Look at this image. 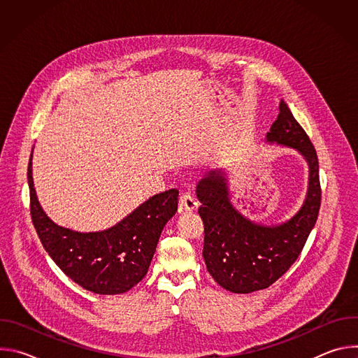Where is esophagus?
Wrapping results in <instances>:
<instances>
[{
    "mask_svg": "<svg viewBox=\"0 0 358 358\" xmlns=\"http://www.w3.org/2000/svg\"><path fill=\"white\" fill-rule=\"evenodd\" d=\"M198 207V201L189 192H185L180 198V208L184 211H194Z\"/></svg>",
    "mask_w": 358,
    "mask_h": 358,
    "instance_id": "1",
    "label": "esophagus"
}]
</instances>
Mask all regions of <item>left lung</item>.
<instances>
[{"label":"left lung","mask_w":358,"mask_h":358,"mask_svg":"<svg viewBox=\"0 0 358 358\" xmlns=\"http://www.w3.org/2000/svg\"><path fill=\"white\" fill-rule=\"evenodd\" d=\"M265 143L294 148L309 167L306 196L289 220L265 225L241 214L231 201L229 178L222 169L203 176L195 189L206 232L203 261L214 280L232 293L266 289L286 273L299 258L320 210L316 150L283 100Z\"/></svg>","instance_id":"obj_1"}]
</instances>
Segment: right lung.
Here are the masks:
<instances>
[{"instance_id":"right-lung-1","label":"right lung","mask_w":358,"mask_h":358,"mask_svg":"<svg viewBox=\"0 0 358 358\" xmlns=\"http://www.w3.org/2000/svg\"><path fill=\"white\" fill-rule=\"evenodd\" d=\"M28 185L32 222L45 250L66 276L97 294L124 293L145 276L163 228L178 207V189L173 188L150 196L112 228L78 232L55 224L41 207L32 155Z\"/></svg>"}]
</instances>
